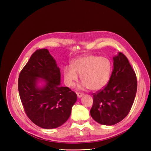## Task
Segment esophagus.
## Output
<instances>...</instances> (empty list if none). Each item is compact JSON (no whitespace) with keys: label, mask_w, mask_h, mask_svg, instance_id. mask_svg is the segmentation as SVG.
I'll list each match as a JSON object with an SVG mask.
<instances>
[{"label":"esophagus","mask_w":151,"mask_h":151,"mask_svg":"<svg viewBox=\"0 0 151 151\" xmlns=\"http://www.w3.org/2000/svg\"><path fill=\"white\" fill-rule=\"evenodd\" d=\"M76 95H77V97L78 98H81L82 97L83 95H84V94L82 93H76Z\"/></svg>","instance_id":"1"}]
</instances>
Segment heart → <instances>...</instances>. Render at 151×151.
<instances>
[{"label": "heart", "instance_id": "heart-1", "mask_svg": "<svg viewBox=\"0 0 151 151\" xmlns=\"http://www.w3.org/2000/svg\"><path fill=\"white\" fill-rule=\"evenodd\" d=\"M112 70L111 61L97 55H84L74 60L71 67L63 68L66 84L72 88L82 76V86L92 91H99L108 84Z\"/></svg>", "mask_w": 151, "mask_h": 151}]
</instances>
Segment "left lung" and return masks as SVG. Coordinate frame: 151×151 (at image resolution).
<instances>
[{
  "label": "left lung",
  "instance_id": "8db88e82",
  "mask_svg": "<svg viewBox=\"0 0 151 151\" xmlns=\"http://www.w3.org/2000/svg\"><path fill=\"white\" fill-rule=\"evenodd\" d=\"M114 69L104 89L93 94L92 118L101 124L114 125L127 117L137 91L136 73L123 53L114 57Z\"/></svg>",
  "mask_w": 151,
  "mask_h": 151
}]
</instances>
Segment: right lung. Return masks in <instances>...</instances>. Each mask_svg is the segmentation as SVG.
<instances>
[{"label": "right lung", "instance_id": "right-lung-1", "mask_svg": "<svg viewBox=\"0 0 151 151\" xmlns=\"http://www.w3.org/2000/svg\"><path fill=\"white\" fill-rule=\"evenodd\" d=\"M60 76L55 60L46 49L35 51L19 74L18 89L25 113L43 129L65 123L77 99L71 89L60 86ZM39 78L46 82L42 88L37 86Z\"/></svg>", "mask_w": 151, "mask_h": 151}]
</instances>
